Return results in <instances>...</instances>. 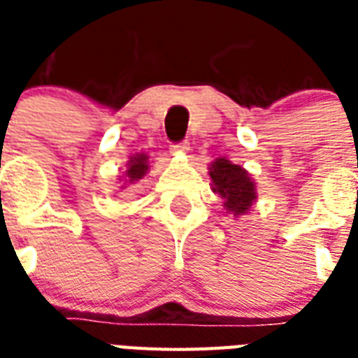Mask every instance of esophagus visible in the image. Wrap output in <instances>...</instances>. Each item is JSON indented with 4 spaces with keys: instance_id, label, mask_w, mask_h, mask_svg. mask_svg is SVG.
Segmentation results:
<instances>
[{
    "instance_id": "obj_1",
    "label": "esophagus",
    "mask_w": 358,
    "mask_h": 358,
    "mask_svg": "<svg viewBox=\"0 0 358 358\" xmlns=\"http://www.w3.org/2000/svg\"><path fill=\"white\" fill-rule=\"evenodd\" d=\"M187 150H189V143H187V141L178 143V145H171V152H173V154H185Z\"/></svg>"
}]
</instances>
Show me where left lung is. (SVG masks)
<instances>
[{"instance_id": "obj_1", "label": "left lung", "mask_w": 358, "mask_h": 358, "mask_svg": "<svg viewBox=\"0 0 358 358\" xmlns=\"http://www.w3.org/2000/svg\"><path fill=\"white\" fill-rule=\"evenodd\" d=\"M208 174L212 178V191L223 199L227 213L236 219L247 215L250 208L258 201L256 182L241 165H236L227 157H217L210 163Z\"/></svg>"}]
</instances>
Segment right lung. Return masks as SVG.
<instances>
[{"label":"right lung","instance_id":"1","mask_svg":"<svg viewBox=\"0 0 358 358\" xmlns=\"http://www.w3.org/2000/svg\"><path fill=\"white\" fill-rule=\"evenodd\" d=\"M148 169H150V165H148V154L146 152L134 154L128 159V163H126V171L122 173V178H119L122 182L120 189H124L128 184H135V182L143 180V176L148 173Z\"/></svg>","mask_w":358,"mask_h":358}]
</instances>
